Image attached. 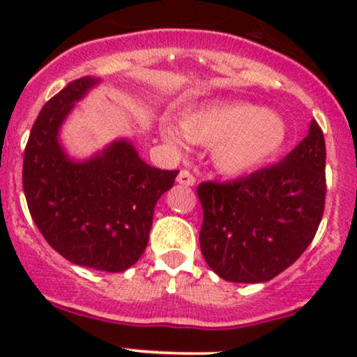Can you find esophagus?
Masks as SVG:
<instances>
[{
    "label": "esophagus",
    "instance_id": "obj_1",
    "mask_svg": "<svg viewBox=\"0 0 357 357\" xmlns=\"http://www.w3.org/2000/svg\"><path fill=\"white\" fill-rule=\"evenodd\" d=\"M178 183L183 186H193L195 185V176H193V172L188 171V169H181L178 174Z\"/></svg>",
    "mask_w": 357,
    "mask_h": 357
}]
</instances>
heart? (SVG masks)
<instances>
[{
  "label": "heart",
  "instance_id": "obj_1",
  "mask_svg": "<svg viewBox=\"0 0 357 357\" xmlns=\"http://www.w3.org/2000/svg\"><path fill=\"white\" fill-rule=\"evenodd\" d=\"M181 129L190 142L214 145V164L226 174H247L275 158L289 142V126L278 114L248 102L215 103L188 112ZM162 138L183 145L174 126H162Z\"/></svg>",
  "mask_w": 357,
  "mask_h": 357
}]
</instances>
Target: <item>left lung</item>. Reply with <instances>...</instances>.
<instances>
[{"mask_svg": "<svg viewBox=\"0 0 357 357\" xmlns=\"http://www.w3.org/2000/svg\"><path fill=\"white\" fill-rule=\"evenodd\" d=\"M325 136L309 135L280 164L235 181L200 183V248L226 282H269L294 264L314 238L325 211Z\"/></svg>", "mask_w": 357, "mask_h": 357, "instance_id": "1", "label": "left lung"}]
</instances>
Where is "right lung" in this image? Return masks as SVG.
<instances>
[{"mask_svg":"<svg viewBox=\"0 0 357 357\" xmlns=\"http://www.w3.org/2000/svg\"><path fill=\"white\" fill-rule=\"evenodd\" d=\"M98 82L89 75L75 79L45 103L25 146L22 183L36 226L62 257L121 273L145 252L157 200L179 171L152 167L126 139L84 162L66 155L60 126Z\"/></svg>","mask_w":357,"mask_h":357,"instance_id":"obj_1","label":"right lung"}]
</instances>
